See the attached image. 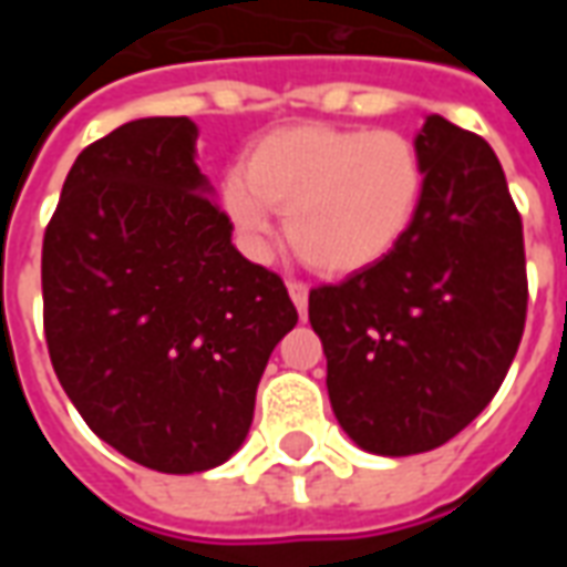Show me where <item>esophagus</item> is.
I'll use <instances>...</instances> for the list:
<instances>
[{"instance_id": "34e87169", "label": "esophagus", "mask_w": 567, "mask_h": 567, "mask_svg": "<svg viewBox=\"0 0 567 567\" xmlns=\"http://www.w3.org/2000/svg\"><path fill=\"white\" fill-rule=\"evenodd\" d=\"M288 295H291L297 312H300V319H303L309 307V285L300 282V279H291V282H288Z\"/></svg>"}]
</instances>
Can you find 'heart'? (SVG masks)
Instances as JSON below:
<instances>
[{
  "label": "heart",
  "mask_w": 567,
  "mask_h": 567,
  "mask_svg": "<svg viewBox=\"0 0 567 567\" xmlns=\"http://www.w3.org/2000/svg\"><path fill=\"white\" fill-rule=\"evenodd\" d=\"M422 190V154L404 133L297 124L260 140L246 175L224 178L221 206L248 251L270 248L279 209L297 258L324 276H352L404 243Z\"/></svg>",
  "instance_id": "1"
}]
</instances>
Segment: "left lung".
<instances>
[{"instance_id": "8db88e82", "label": "left lung", "mask_w": 567, "mask_h": 567, "mask_svg": "<svg viewBox=\"0 0 567 567\" xmlns=\"http://www.w3.org/2000/svg\"><path fill=\"white\" fill-rule=\"evenodd\" d=\"M422 206L370 270L309 291L337 422L361 450L443 446L495 398L528 309L523 218L495 151L431 115Z\"/></svg>"}]
</instances>
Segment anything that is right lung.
Wrapping results in <instances>:
<instances>
[{
  "label": "right lung",
  "instance_id": "right-lung-1",
  "mask_svg": "<svg viewBox=\"0 0 567 567\" xmlns=\"http://www.w3.org/2000/svg\"><path fill=\"white\" fill-rule=\"evenodd\" d=\"M190 117H142L81 151L42 243L44 340L96 437L194 474L248 434L270 352L297 324L285 282L230 243Z\"/></svg>",
  "mask_w": 567,
  "mask_h": 567
}]
</instances>
